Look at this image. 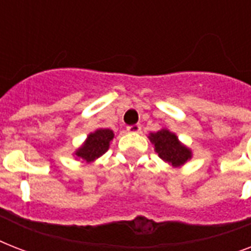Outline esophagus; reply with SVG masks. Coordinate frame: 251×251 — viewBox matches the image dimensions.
Wrapping results in <instances>:
<instances>
[{
	"instance_id": "esophagus-1",
	"label": "esophagus",
	"mask_w": 251,
	"mask_h": 251,
	"mask_svg": "<svg viewBox=\"0 0 251 251\" xmlns=\"http://www.w3.org/2000/svg\"><path fill=\"white\" fill-rule=\"evenodd\" d=\"M126 129H127V131H129V133H139V131L142 130V126H141V124H134V125L127 126Z\"/></svg>"
}]
</instances>
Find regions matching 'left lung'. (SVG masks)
<instances>
[{
	"label": "left lung",
	"mask_w": 251,
	"mask_h": 251,
	"mask_svg": "<svg viewBox=\"0 0 251 251\" xmlns=\"http://www.w3.org/2000/svg\"><path fill=\"white\" fill-rule=\"evenodd\" d=\"M150 139L155 145L159 156L175 167L182 165L191 157L190 150L181 145L175 134L167 129H161L157 133L151 134Z\"/></svg>",
	"instance_id": "obj_1"
}]
</instances>
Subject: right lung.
Here are the masks:
<instances>
[{
  "label": "right lung",
  "instance_id": "add662e5",
  "mask_svg": "<svg viewBox=\"0 0 251 251\" xmlns=\"http://www.w3.org/2000/svg\"><path fill=\"white\" fill-rule=\"evenodd\" d=\"M114 134L109 129H99L95 133H91L87 138L86 143L75 152L78 157H82L86 161H92L96 157L101 156L109 149V142L113 139Z\"/></svg>",
  "mask_w": 251,
  "mask_h": 251
}]
</instances>
